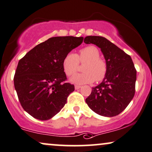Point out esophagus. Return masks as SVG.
I'll use <instances>...</instances> for the list:
<instances>
[{"mask_svg":"<svg viewBox=\"0 0 152 152\" xmlns=\"http://www.w3.org/2000/svg\"><path fill=\"white\" fill-rule=\"evenodd\" d=\"M80 88H81V86H80V85H75V89H79Z\"/></svg>","mask_w":152,"mask_h":152,"instance_id":"1","label":"esophagus"}]
</instances>
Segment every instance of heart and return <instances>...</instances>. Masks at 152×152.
<instances>
[{
  "label": "heart",
  "mask_w": 152,
  "mask_h": 152,
  "mask_svg": "<svg viewBox=\"0 0 152 152\" xmlns=\"http://www.w3.org/2000/svg\"><path fill=\"white\" fill-rule=\"evenodd\" d=\"M100 53L98 48L90 46L80 50L79 55L69 53L65 56L63 61V67L65 74L71 76L77 72L79 62L85 63L83 67L85 72L73 75L70 81L76 85H84L102 81L107 74L108 67L106 62L100 58Z\"/></svg>",
  "instance_id": "obj_1"
}]
</instances>
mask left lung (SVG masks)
Returning a JSON list of instances; mask_svg holds the SVG:
<instances>
[{
	"label": "left lung",
	"mask_w": 152,
	"mask_h": 152,
	"mask_svg": "<svg viewBox=\"0 0 152 152\" xmlns=\"http://www.w3.org/2000/svg\"><path fill=\"white\" fill-rule=\"evenodd\" d=\"M84 42L100 48L108 67L105 78L102 83L92 87L86 103L100 115L113 117L118 115L128 106L135 92L137 71L132 60L104 37L87 36Z\"/></svg>",
	"instance_id": "left-lung-1"
}]
</instances>
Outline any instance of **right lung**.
Returning <instances> with one entry per match:
<instances>
[{"instance_id": "obj_1", "label": "right lung", "mask_w": 152, "mask_h": 152, "mask_svg": "<svg viewBox=\"0 0 152 152\" xmlns=\"http://www.w3.org/2000/svg\"><path fill=\"white\" fill-rule=\"evenodd\" d=\"M83 37H56L33 48L19 61L15 89L22 108L34 118L47 121L64 107L75 90L65 83V56L83 42Z\"/></svg>"}]
</instances>
